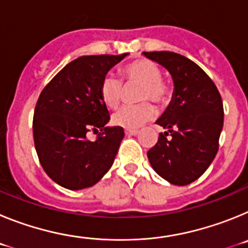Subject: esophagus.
Instances as JSON below:
<instances>
[{"instance_id":"34e87169","label":"esophagus","mask_w":248,"mask_h":248,"mask_svg":"<svg viewBox=\"0 0 248 248\" xmlns=\"http://www.w3.org/2000/svg\"><path fill=\"white\" fill-rule=\"evenodd\" d=\"M139 133L138 129H125V134L126 135H137Z\"/></svg>"}]
</instances>
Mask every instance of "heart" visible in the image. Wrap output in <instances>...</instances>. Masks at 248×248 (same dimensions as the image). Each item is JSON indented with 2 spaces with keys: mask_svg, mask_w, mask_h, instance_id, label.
Masks as SVG:
<instances>
[{
  "mask_svg": "<svg viewBox=\"0 0 248 248\" xmlns=\"http://www.w3.org/2000/svg\"><path fill=\"white\" fill-rule=\"evenodd\" d=\"M126 82H137L141 84L139 100H153L164 103L169 98V88L163 83V73L156 63L149 59H139L122 69ZM100 98L108 108H117L123 97V83L113 74H107L100 83ZM155 110L150 103H140L135 105H124L111 117L114 125L125 129H135L154 117Z\"/></svg>",
  "mask_w": 248,
  "mask_h": 248,
  "instance_id": "b5f03b06",
  "label": "heart"
}]
</instances>
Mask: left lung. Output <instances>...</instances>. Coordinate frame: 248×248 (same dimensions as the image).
<instances>
[{
  "mask_svg": "<svg viewBox=\"0 0 248 248\" xmlns=\"http://www.w3.org/2000/svg\"><path fill=\"white\" fill-rule=\"evenodd\" d=\"M171 74L172 99L156 120L166 129L148 151L150 165L172 185H189L206 171L218 150L223 105L215 83L196 63L181 54L144 52Z\"/></svg>",
  "mask_w": 248,
  "mask_h": 248,
  "instance_id": "left-lung-1",
  "label": "left lung"
}]
</instances>
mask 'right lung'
Listing matches in <instances>:
<instances>
[{
	"instance_id": "add662e5",
	"label": "right lung",
	"mask_w": 248,
	"mask_h": 248,
	"mask_svg": "<svg viewBox=\"0 0 248 248\" xmlns=\"http://www.w3.org/2000/svg\"><path fill=\"white\" fill-rule=\"evenodd\" d=\"M128 56H83L68 63L42 91L33 115V139L46 174L68 190L95 185L111 168L124 138L122 126H107L109 111L100 83ZM98 133L95 142L86 138Z\"/></svg>"
}]
</instances>
